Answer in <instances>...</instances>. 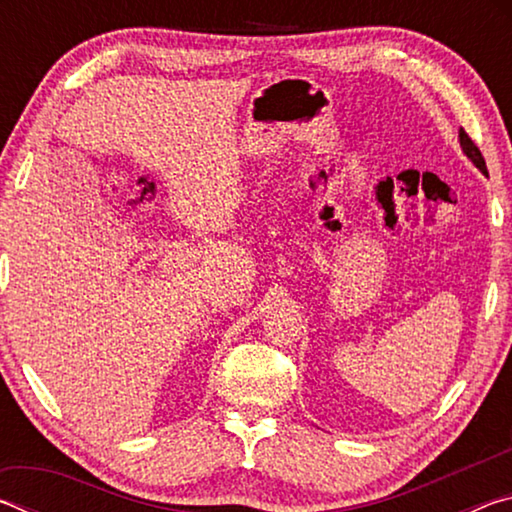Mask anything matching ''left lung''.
I'll list each match as a JSON object with an SVG mask.
<instances>
[{"instance_id": "8db88e82", "label": "left lung", "mask_w": 512, "mask_h": 512, "mask_svg": "<svg viewBox=\"0 0 512 512\" xmlns=\"http://www.w3.org/2000/svg\"><path fill=\"white\" fill-rule=\"evenodd\" d=\"M458 140H461V149L467 155V160H470L474 167L483 173V176H488V169H485V160H483L481 151L476 149V144L470 140V135H467L463 128H461V131H458Z\"/></svg>"}]
</instances>
